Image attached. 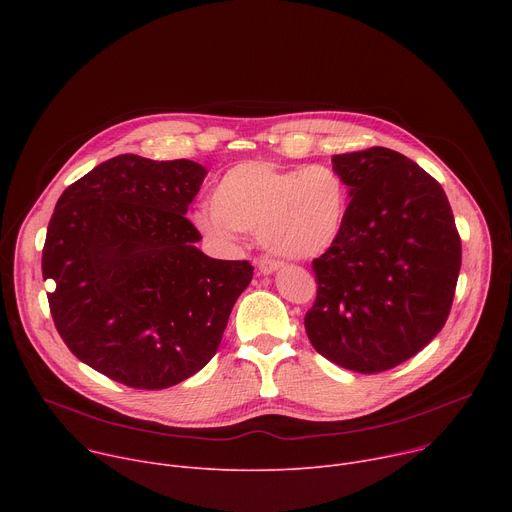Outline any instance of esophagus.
Segmentation results:
<instances>
[{
    "mask_svg": "<svg viewBox=\"0 0 512 512\" xmlns=\"http://www.w3.org/2000/svg\"><path fill=\"white\" fill-rule=\"evenodd\" d=\"M279 267H281V263H279V261H273V259H261V261H259V271H261L263 275H271V273H275Z\"/></svg>",
    "mask_w": 512,
    "mask_h": 512,
    "instance_id": "34e87169",
    "label": "esophagus"
}]
</instances>
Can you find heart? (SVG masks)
Returning a JSON list of instances; mask_svg holds the SVG:
<instances>
[{
  "instance_id": "heart-1",
  "label": "heart",
  "mask_w": 512,
  "mask_h": 512,
  "mask_svg": "<svg viewBox=\"0 0 512 512\" xmlns=\"http://www.w3.org/2000/svg\"><path fill=\"white\" fill-rule=\"evenodd\" d=\"M346 200V184L334 168L289 170L253 160L216 180L210 206L194 212V223L216 243L231 247L239 233H257L271 255L306 261L336 243Z\"/></svg>"
}]
</instances>
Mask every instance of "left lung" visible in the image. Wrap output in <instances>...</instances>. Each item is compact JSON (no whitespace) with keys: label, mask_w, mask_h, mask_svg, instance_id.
<instances>
[{"label":"left lung","mask_w":512,"mask_h":512,"mask_svg":"<svg viewBox=\"0 0 512 512\" xmlns=\"http://www.w3.org/2000/svg\"><path fill=\"white\" fill-rule=\"evenodd\" d=\"M350 202L336 243L312 269L304 324L338 367L371 375L415 356L450 316L462 243L444 188L399 152L332 158Z\"/></svg>","instance_id":"1"}]
</instances>
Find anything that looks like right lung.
Instances as JSON below:
<instances>
[{
	"instance_id": "add662e5",
	"label": "right lung",
	"mask_w": 512,
	"mask_h": 512,
	"mask_svg": "<svg viewBox=\"0 0 512 512\" xmlns=\"http://www.w3.org/2000/svg\"><path fill=\"white\" fill-rule=\"evenodd\" d=\"M190 160L123 154L56 202L42 251L54 326L79 360L133 389H168L216 354L253 279L204 255L184 216L206 178Z\"/></svg>"
}]
</instances>
